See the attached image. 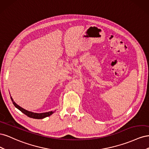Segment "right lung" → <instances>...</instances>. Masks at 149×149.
<instances>
[{"mask_svg": "<svg viewBox=\"0 0 149 149\" xmlns=\"http://www.w3.org/2000/svg\"><path fill=\"white\" fill-rule=\"evenodd\" d=\"M10 99L11 100L13 104V105L15 106V107L16 108H17L18 109L20 110L22 112H23L24 114H25L26 116H27L28 117L30 118H33V119H43L45 118L48 116H51L52 114H53V113L55 112V111H49V112H43V113H35V112H33L31 111H29L27 110H26L24 108H22V107L19 106L18 104L14 102L13 100L12 99V97L10 96Z\"/></svg>", "mask_w": 149, "mask_h": 149, "instance_id": "1", "label": "right lung"}]
</instances>
